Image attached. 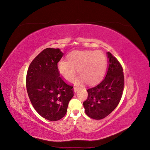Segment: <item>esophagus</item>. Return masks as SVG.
Segmentation results:
<instances>
[{"instance_id":"1","label":"esophagus","mask_w":150,"mask_h":150,"mask_svg":"<svg viewBox=\"0 0 150 150\" xmlns=\"http://www.w3.org/2000/svg\"><path fill=\"white\" fill-rule=\"evenodd\" d=\"M80 88L79 87H78V86H74V92L76 93L77 91H78L79 89Z\"/></svg>"}]
</instances>
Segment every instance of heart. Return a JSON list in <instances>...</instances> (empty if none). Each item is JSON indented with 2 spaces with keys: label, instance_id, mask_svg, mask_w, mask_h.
Returning <instances> with one entry per match:
<instances>
[{
  "label": "heart",
  "instance_id": "obj_1",
  "mask_svg": "<svg viewBox=\"0 0 150 150\" xmlns=\"http://www.w3.org/2000/svg\"><path fill=\"white\" fill-rule=\"evenodd\" d=\"M66 59L58 62L57 69L66 81L73 78L77 69L79 78L76 82L84 80L88 85L99 83L105 74L107 67V57L104 52L94 50H76L70 52Z\"/></svg>",
  "mask_w": 150,
  "mask_h": 150
}]
</instances>
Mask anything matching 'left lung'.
<instances>
[{
    "mask_svg": "<svg viewBox=\"0 0 150 150\" xmlns=\"http://www.w3.org/2000/svg\"><path fill=\"white\" fill-rule=\"evenodd\" d=\"M106 76L101 82L87 90L88 98L83 103L85 112L94 120H101L115 110L121 100L125 79L120 62L110 52Z\"/></svg>",
    "mask_w": 150,
    "mask_h": 150,
    "instance_id": "8db88e82",
    "label": "left lung"
}]
</instances>
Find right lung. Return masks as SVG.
Masks as SVG:
<instances>
[{
    "label": "right lung",
    "mask_w": 150,
    "mask_h": 150,
    "mask_svg": "<svg viewBox=\"0 0 150 150\" xmlns=\"http://www.w3.org/2000/svg\"><path fill=\"white\" fill-rule=\"evenodd\" d=\"M62 56L59 49H45L31 62L26 76L27 91L33 107L52 121L65 116L74 96L73 86L65 83L57 69Z\"/></svg>",
    "instance_id": "obj_1"
}]
</instances>
